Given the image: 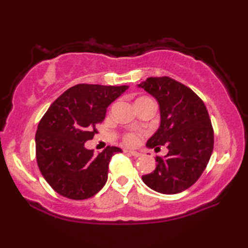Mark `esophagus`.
<instances>
[{
    "mask_svg": "<svg viewBox=\"0 0 248 248\" xmlns=\"http://www.w3.org/2000/svg\"><path fill=\"white\" fill-rule=\"evenodd\" d=\"M127 152L129 154H131L132 156H134V157H138V156H140V155H141L139 152H137V151H127Z\"/></svg>",
    "mask_w": 248,
    "mask_h": 248,
    "instance_id": "34e87169",
    "label": "esophagus"
}]
</instances>
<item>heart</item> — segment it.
<instances>
[{
  "instance_id": "heart-1",
  "label": "heart",
  "mask_w": 248,
  "mask_h": 248,
  "mask_svg": "<svg viewBox=\"0 0 248 248\" xmlns=\"http://www.w3.org/2000/svg\"><path fill=\"white\" fill-rule=\"evenodd\" d=\"M142 99H148V97H140V98H138L137 100H142ZM137 100H136V102H137ZM124 142L129 145L136 144L138 142V136H137V134H134V133H127L124 136Z\"/></svg>"
}]
</instances>
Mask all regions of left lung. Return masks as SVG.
I'll list each match as a JSON object with an SVG mask.
<instances>
[{
	"instance_id": "obj_1",
	"label": "left lung",
	"mask_w": 248,
	"mask_h": 248,
	"mask_svg": "<svg viewBox=\"0 0 248 248\" xmlns=\"http://www.w3.org/2000/svg\"><path fill=\"white\" fill-rule=\"evenodd\" d=\"M157 100L161 124L146 142L150 149L166 145L155 170L142 180L157 192L174 195L199 179L213 151V129L205 105L194 91L169 77L148 78L138 85Z\"/></svg>"
}]
</instances>
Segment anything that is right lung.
<instances>
[{
	"label": "right lung",
	"instance_id": "obj_1",
	"mask_svg": "<svg viewBox=\"0 0 248 248\" xmlns=\"http://www.w3.org/2000/svg\"><path fill=\"white\" fill-rule=\"evenodd\" d=\"M127 85L78 84L50 105L36 132L37 164L52 189L73 200L93 197L105 186L112 155L107 146L98 155L84 144L97 132L107 107L128 90Z\"/></svg>",
	"mask_w": 248,
	"mask_h": 248
}]
</instances>
